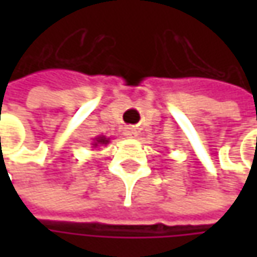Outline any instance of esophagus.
Returning a JSON list of instances; mask_svg holds the SVG:
<instances>
[{"instance_id":"34e87169","label":"esophagus","mask_w":257,"mask_h":257,"mask_svg":"<svg viewBox=\"0 0 257 257\" xmlns=\"http://www.w3.org/2000/svg\"><path fill=\"white\" fill-rule=\"evenodd\" d=\"M124 136H127V137H130V139H133L137 136V132L134 130L133 127H125L124 128Z\"/></svg>"}]
</instances>
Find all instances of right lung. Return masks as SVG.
<instances>
[{"label":"right lung","mask_w":257,"mask_h":257,"mask_svg":"<svg viewBox=\"0 0 257 257\" xmlns=\"http://www.w3.org/2000/svg\"><path fill=\"white\" fill-rule=\"evenodd\" d=\"M107 143H108V139H105V137H97L94 146H100V144H107Z\"/></svg>","instance_id":"right-lung-1"}]
</instances>
